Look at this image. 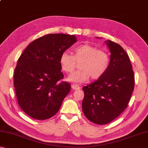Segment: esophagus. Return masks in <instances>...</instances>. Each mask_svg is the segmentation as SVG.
I'll return each mask as SVG.
<instances>
[{
	"mask_svg": "<svg viewBox=\"0 0 148 148\" xmlns=\"http://www.w3.org/2000/svg\"><path fill=\"white\" fill-rule=\"evenodd\" d=\"M72 88L74 90H77L80 89V87L78 86V85H76V84H72Z\"/></svg>",
	"mask_w": 148,
	"mask_h": 148,
	"instance_id": "34e87169",
	"label": "esophagus"
}]
</instances>
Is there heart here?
Segmentation results:
<instances>
[{
  "label": "heart",
  "instance_id": "1",
  "mask_svg": "<svg viewBox=\"0 0 148 148\" xmlns=\"http://www.w3.org/2000/svg\"><path fill=\"white\" fill-rule=\"evenodd\" d=\"M110 62V57L106 49H97L89 44H84L75 48L74 56L64 51L60 57V64L63 71L68 74L74 71L80 62L78 71L70 76L69 81L82 83L91 77L97 79L106 72Z\"/></svg>",
  "mask_w": 148,
  "mask_h": 148
}]
</instances>
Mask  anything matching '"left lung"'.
<instances>
[{"instance_id": "left-lung-1", "label": "left lung", "mask_w": 148, "mask_h": 148, "mask_svg": "<svg viewBox=\"0 0 148 148\" xmlns=\"http://www.w3.org/2000/svg\"><path fill=\"white\" fill-rule=\"evenodd\" d=\"M106 42L111 53L108 68L102 77L82 88L84 114L98 125L108 123L124 111L134 87V74L128 54L116 42Z\"/></svg>"}]
</instances>
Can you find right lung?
I'll use <instances>...</instances> for the list:
<instances>
[{"instance_id": "1", "label": "right lung", "mask_w": 148, "mask_h": 148, "mask_svg": "<svg viewBox=\"0 0 148 148\" xmlns=\"http://www.w3.org/2000/svg\"><path fill=\"white\" fill-rule=\"evenodd\" d=\"M76 40L74 35L49 34L32 41L17 60L14 86L22 110L35 119L56 115L71 91L60 64L62 53Z\"/></svg>"}]
</instances>
